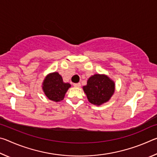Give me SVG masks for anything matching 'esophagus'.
<instances>
[{
    "instance_id": "1",
    "label": "esophagus",
    "mask_w": 157,
    "mask_h": 157,
    "mask_svg": "<svg viewBox=\"0 0 157 157\" xmlns=\"http://www.w3.org/2000/svg\"><path fill=\"white\" fill-rule=\"evenodd\" d=\"M73 86L75 87H80L81 84L80 83H75V84H73Z\"/></svg>"
}]
</instances>
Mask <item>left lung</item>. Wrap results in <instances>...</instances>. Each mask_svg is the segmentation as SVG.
<instances>
[{"label": "left lung", "instance_id": "8db88e82", "mask_svg": "<svg viewBox=\"0 0 157 157\" xmlns=\"http://www.w3.org/2000/svg\"><path fill=\"white\" fill-rule=\"evenodd\" d=\"M83 90L89 102L100 106L108 102L115 91V82L105 74L90 77Z\"/></svg>", "mask_w": 157, "mask_h": 157}]
</instances>
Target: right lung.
Masks as SVG:
<instances>
[{"label":"right lung","mask_w":157,"mask_h":157,"mask_svg":"<svg viewBox=\"0 0 157 157\" xmlns=\"http://www.w3.org/2000/svg\"><path fill=\"white\" fill-rule=\"evenodd\" d=\"M71 86L69 83L63 82L62 77L57 72L48 74L42 83V89L46 96L56 102L64 98L66 93Z\"/></svg>","instance_id":"obj_1"}]
</instances>
